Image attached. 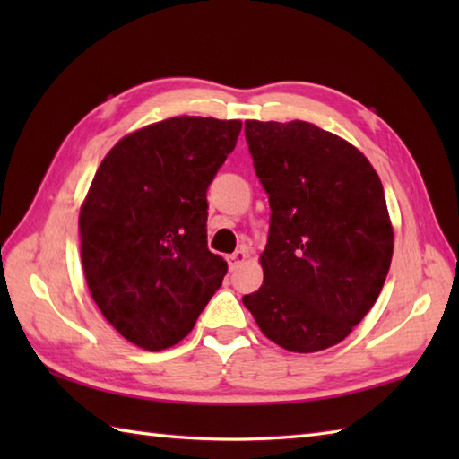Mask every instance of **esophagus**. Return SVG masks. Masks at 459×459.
Returning a JSON list of instances; mask_svg holds the SVG:
<instances>
[{
	"instance_id": "34e87169",
	"label": "esophagus",
	"mask_w": 459,
	"mask_h": 459,
	"mask_svg": "<svg viewBox=\"0 0 459 459\" xmlns=\"http://www.w3.org/2000/svg\"><path fill=\"white\" fill-rule=\"evenodd\" d=\"M248 258V252L245 248H240L237 252H232L230 256H227V262H229V268L230 270H237L240 264H245V260Z\"/></svg>"
}]
</instances>
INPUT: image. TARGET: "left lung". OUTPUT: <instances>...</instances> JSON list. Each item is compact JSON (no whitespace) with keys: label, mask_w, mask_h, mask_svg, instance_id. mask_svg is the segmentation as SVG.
Listing matches in <instances>:
<instances>
[{"label":"left lung","mask_w":459,"mask_h":459,"mask_svg":"<svg viewBox=\"0 0 459 459\" xmlns=\"http://www.w3.org/2000/svg\"><path fill=\"white\" fill-rule=\"evenodd\" d=\"M270 201L264 281L242 298L262 333L294 353L341 343L383 290L394 230L373 165L309 122L247 120Z\"/></svg>","instance_id":"obj_1"}]
</instances>
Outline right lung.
Wrapping results in <instances>:
<instances>
[{
    "mask_svg": "<svg viewBox=\"0 0 459 459\" xmlns=\"http://www.w3.org/2000/svg\"><path fill=\"white\" fill-rule=\"evenodd\" d=\"M240 130V120L175 116L124 135L96 169L79 214L82 270L130 343H179L222 284L227 262L207 248V189Z\"/></svg>",
    "mask_w": 459,
    "mask_h": 459,
    "instance_id": "1",
    "label": "right lung"
}]
</instances>
